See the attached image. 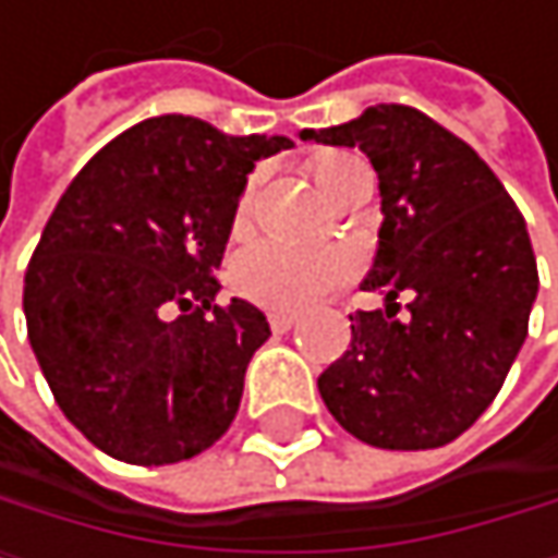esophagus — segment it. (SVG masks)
<instances>
[{
  "mask_svg": "<svg viewBox=\"0 0 558 558\" xmlns=\"http://www.w3.org/2000/svg\"><path fill=\"white\" fill-rule=\"evenodd\" d=\"M269 326H272V332H289L295 326V316L292 313H269Z\"/></svg>",
  "mask_w": 558,
  "mask_h": 558,
  "instance_id": "esophagus-1",
  "label": "esophagus"
}]
</instances>
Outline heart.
Here are the masks:
<instances>
[{"mask_svg":"<svg viewBox=\"0 0 558 558\" xmlns=\"http://www.w3.org/2000/svg\"><path fill=\"white\" fill-rule=\"evenodd\" d=\"M319 185L336 203H342L359 175H366V162L355 156H326L313 166ZM256 189L253 175L242 189L232 213V229L242 232L256 216ZM355 272V263L339 245H292L282 239H256L242 245L232 259V286L248 302L266 305L276 313H302L345 286Z\"/></svg>","mask_w":558,"mask_h":558,"instance_id":"heart-1","label":"heart"}]
</instances>
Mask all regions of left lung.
Here are the masks:
<instances>
[{"label": "left lung", "instance_id": "8db88e82", "mask_svg": "<svg viewBox=\"0 0 558 558\" xmlns=\"http://www.w3.org/2000/svg\"><path fill=\"white\" fill-rule=\"evenodd\" d=\"M302 138L362 149L383 192L362 289L389 305L349 316L352 342L319 376L323 402L369 446L439 449L489 409L525 342L539 289L525 219L480 153L412 106H373Z\"/></svg>", "mask_w": 558, "mask_h": 558}]
</instances>
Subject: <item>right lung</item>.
<instances>
[{
  "label": "right lung",
  "mask_w": 558,
  "mask_h": 558,
  "mask_svg": "<svg viewBox=\"0 0 558 558\" xmlns=\"http://www.w3.org/2000/svg\"><path fill=\"white\" fill-rule=\"evenodd\" d=\"M289 146L156 116L116 135L62 192L22 310L59 409L106 456L169 465L232 426L269 323L242 299L219 305L216 269L245 175Z\"/></svg>",
  "instance_id": "right-lung-1"
}]
</instances>
